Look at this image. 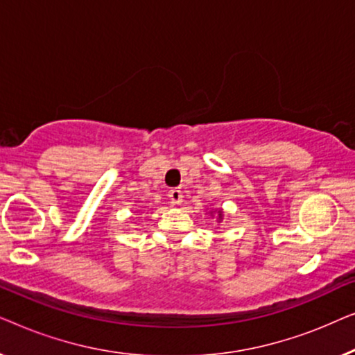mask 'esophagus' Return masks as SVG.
Returning a JSON list of instances; mask_svg holds the SVG:
<instances>
[{
	"label": "esophagus",
	"mask_w": 355,
	"mask_h": 355,
	"mask_svg": "<svg viewBox=\"0 0 355 355\" xmlns=\"http://www.w3.org/2000/svg\"><path fill=\"white\" fill-rule=\"evenodd\" d=\"M169 196V200H171L173 205H179V203H182V191H179V189H171V191L168 192Z\"/></svg>",
	"instance_id": "obj_1"
}]
</instances>
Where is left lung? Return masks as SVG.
<instances>
[{"label":"left lung","mask_w":355,"mask_h":355,"mask_svg":"<svg viewBox=\"0 0 355 355\" xmlns=\"http://www.w3.org/2000/svg\"><path fill=\"white\" fill-rule=\"evenodd\" d=\"M218 218H220V220H223V211L221 210L218 211Z\"/></svg>","instance_id":"left-lung-1"}]
</instances>
